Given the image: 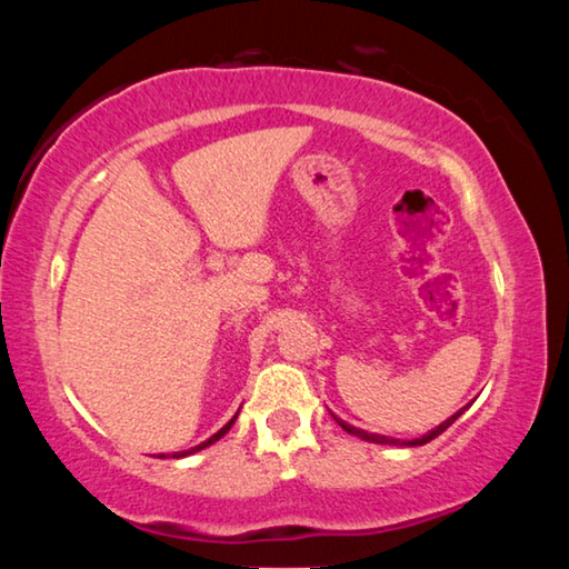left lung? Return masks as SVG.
Here are the masks:
<instances>
[{"label": "left lung", "mask_w": 569, "mask_h": 569, "mask_svg": "<svg viewBox=\"0 0 569 569\" xmlns=\"http://www.w3.org/2000/svg\"><path fill=\"white\" fill-rule=\"evenodd\" d=\"M467 411V407L461 409V411H457L455 417H449L445 423H439L437 429H431V431H427V435L423 437H419V439H391V437H381V435H369V431H363V429H356V427H351V423H346V421H341L339 417H333L336 421H339V427L343 429V431H349V435H353V437H359V439H363V441H373V445H391V447H421V445H427V441H431L435 437H439L441 431H447L451 423H455L461 413Z\"/></svg>", "instance_id": "1"}]
</instances>
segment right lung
Instances as JSON below:
<instances>
[{
    "mask_svg": "<svg viewBox=\"0 0 569 569\" xmlns=\"http://www.w3.org/2000/svg\"><path fill=\"white\" fill-rule=\"evenodd\" d=\"M233 421H236V417H233V419H230V421L226 423V427H223V429H220V431H216V435H213V437H210L208 441H203V445H198V447H192V449H186V451H172V455H160V457H162V459H166V457H172V459H180V457L196 455V451H200V449H206V447H210V445H213V441H218L220 437H223V435H228V429H230V427H233Z\"/></svg>",
    "mask_w": 569,
    "mask_h": 569,
    "instance_id": "add662e5",
    "label": "right lung"
}]
</instances>
